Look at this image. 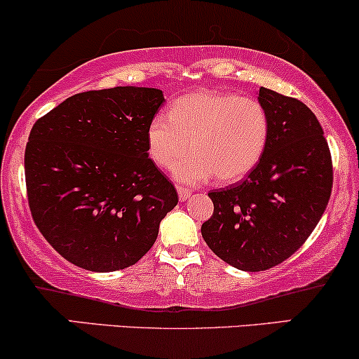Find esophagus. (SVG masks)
<instances>
[{"label": "esophagus", "mask_w": 359, "mask_h": 359, "mask_svg": "<svg viewBox=\"0 0 359 359\" xmlns=\"http://www.w3.org/2000/svg\"><path fill=\"white\" fill-rule=\"evenodd\" d=\"M178 196H180V201H187L189 200V196H191V191L187 188H178Z\"/></svg>", "instance_id": "esophagus-1"}]
</instances>
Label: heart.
I'll use <instances>...</instances> for the list:
<instances>
[{
  "instance_id": "heart-1",
  "label": "heart",
  "mask_w": 359,
  "mask_h": 359,
  "mask_svg": "<svg viewBox=\"0 0 359 359\" xmlns=\"http://www.w3.org/2000/svg\"><path fill=\"white\" fill-rule=\"evenodd\" d=\"M269 141V116L258 100L236 93L194 91L180 96L168 114H154L146 128V146L154 165L172 168L187 187L218 180L234 183L258 166Z\"/></svg>"
}]
</instances>
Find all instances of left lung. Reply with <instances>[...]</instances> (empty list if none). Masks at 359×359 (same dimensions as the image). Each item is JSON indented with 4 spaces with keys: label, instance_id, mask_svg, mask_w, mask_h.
<instances>
[{
    "label": "left lung",
    "instance_id": "8db88e82",
    "mask_svg": "<svg viewBox=\"0 0 359 359\" xmlns=\"http://www.w3.org/2000/svg\"><path fill=\"white\" fill-rule=\"evenodd\" d=\"M269 141L241 183L208 193L213 216L201 234L213 253L241 271H264L308 240L328 206L333 166L315 113L302 101L259 88Z\"/></svg>",
    "mask_w": 359,
    "mask_h": 359
}]
</instances>
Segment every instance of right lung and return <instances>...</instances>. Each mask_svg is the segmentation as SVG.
<instances>
[{"label": "right lung", "instance_id": "add662e5", "mask_svg": "<svg viewBox=\"0 0 359 359\" xmlns=\"http://www.w3.org/2000/svg\"><path fill=\"white\" fill-rule=\"evenodd\" d=\"M163 103L156 88L86 91L31 128L25 151L31 215L69 263L96 273L138 263L178 205L146 146V128Z\"/></svg>", "mask_w": 359, "mask_h": 359}]
</instances>
